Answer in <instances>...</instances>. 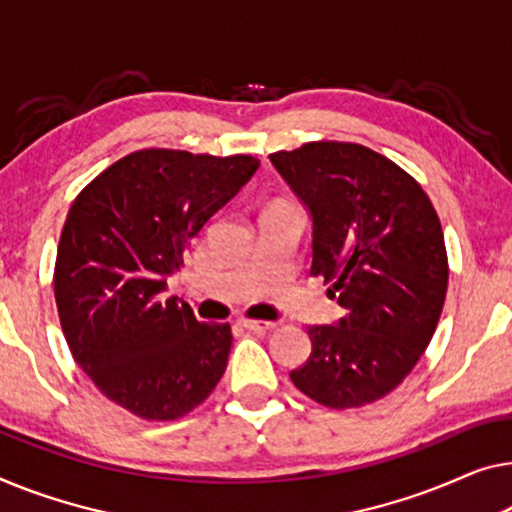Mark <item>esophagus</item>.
<instances>
[{
    "label": "esophagus",
    "mask_w": 512,
    "mask_h": 512,
    "mask_svg": "<svg viewBox=\"0 0 512 512\" xmlns=\"http://www.w3.org/2000/svg\"><path fill=\"white\" fill-rule=\"evenodd\" d=\"M239 326H243V329H248L253 333H266V331L276 329V324L273 322H262V319H248V317H241Z\"/></svg>",
    "instance_id": "1"
}]
</instances>
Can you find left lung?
<instances>
[{"label": "left lung", "instance_id": "obj_1", "mask_svg": "<svg viewBox=\"0 0 512 512\" xmlns=\"http://www.w3.org/2000/svg\"><path fill=\"white\" fill-rule=\"evenodd\" d=\"M269 158L312 213L310 276L345 308L338 326H310L312 352L289 377L324 407H363L402 384L439 324V216L421 183L363 144L305 142Z\"/></svg>", "mask_w": 512, "mask_h": 512}]
</instances>
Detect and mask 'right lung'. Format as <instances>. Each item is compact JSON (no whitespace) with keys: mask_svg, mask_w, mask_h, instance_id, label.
Instances as JSON below:
<instances>
[{"mask_svg":"<svg viewBox=\"0 0 512 512\" xmlns=\"http://www.w3.org/2000/svg\"><path fill=\"white\" fill-rule=\"evenodd\" d=\"M255 156L133 151L75 197L59 236L55 301L75 363L144 421H177L227 368L230 324L165 299L183 250L257 172Z\"/></svg>","mask_w":512,"mask_h":512,"instance_id":"obj_1","label":"right lung"}]
</instances>
